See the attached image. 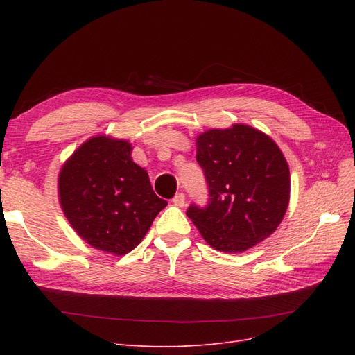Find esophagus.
<instances>
[{"label": "esophagus", "mask_w": 355, "mask_h": 355, "mask_svg": "<svg viewBox=\"0 0 355 355\" xmlns=\"http://www.w3.org/2000/svg\"><path fill=\"white\" fill-rule=\"evenodd\" d=\"M173 204L178 207H184L185 206V194H182V192L176 194L175 198H173Z\"/></svg>", "instance_id": "34e87169"}]
</instances>
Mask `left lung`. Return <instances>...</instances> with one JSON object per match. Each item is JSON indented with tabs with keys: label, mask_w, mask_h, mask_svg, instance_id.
<instances>
[{
	"label": "left lung",
	"mask_w": 355,
	"mask_h": 355,
	"mask_svg": "<svg viewBox=\"0 0 355 355\" xmlns=\"http://www.w3.org/2000/svg\"><path fill=\"white\" fill-rule=\"evenodd\" d=\"M197 161L209 185L207 207L187 216L213 249L241 253L278 228L290 200V171L282 149L247 124L210 128L197 141Z\"/></svg>",
	"instance_id": "1"
}]
</instances>
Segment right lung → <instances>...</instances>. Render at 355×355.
<instances>
[{
  "label": "right lung",
  "instance_id": "1",
  "mask_svg": "<svg viewBox=\"0 0 355 355\" xmlns=\"http://www.w3.org/2000/svg\"><path fill=\"white\" fill-rule=\"evenodd\" d=\"M132 144L93 136L62 166L59 201L71 227L92 247L115 256L141 243L167 201L157 197Z\"/></svg>",
  "mask_w": 355,
  "mask_h": 355
}]
</instances>
